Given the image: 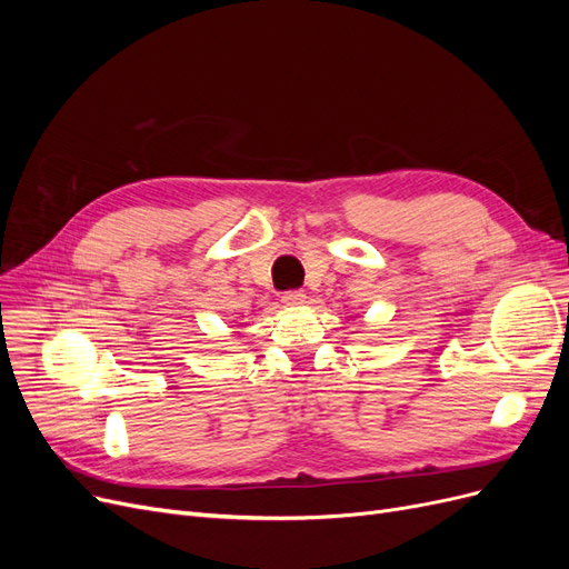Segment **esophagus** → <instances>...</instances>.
<instances>
[{
    "label": "esophagus",
    "instance_id": "obj_1",
    "mask_svg": "<svg viewBox=\"0 0 569 569\" xmlns=\"http://www.w3.org/2000/svg\"><path fill=\"white\" fill-rule=\"evenodd\" d=\"M303 299H306V295L301 289H289V291H284L282 295V303L284 306H299V303H303Z\"/></svg>",
    "mask_w": 569,
    "mask_h": 569
}]
</instances>
